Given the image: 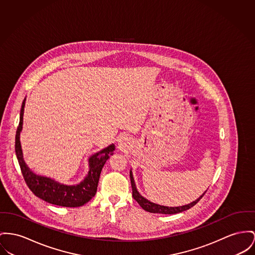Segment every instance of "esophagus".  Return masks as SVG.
Here are the masks:
<instances>
[{
	"mask_svg": "<svg viewBox=\"0 0 255 255\" xmlns=\"http://www.w3.org/2000/svg\"><path fill=\"white\" fill-rule=\"evenodd\" d=\"M118 144H119L120 148H125V145H126V143H125V141H124V138H121L119 140V142H118Z\"/></svg>",
	"mask_w": 255,
	"mask_h": 255,
	"instance_id": "obj_1",
	"label": "esophagus"
}]
</instances>
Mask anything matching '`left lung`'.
Here are the masks:
<instances>
[{
    "label": "left lung",
    "mask_w": 255,
    "mask_h": 255,
    "mask_svg": "<svg viewBox=\"0 0 255 255\" xmlns=\"http://www.w3.org/2000/svg\"><path fill=\"white\" fill-rule=\"evenodd\" d=\"M129 176H130V183H131V187H132V196H133V198L137 201V203L142 207V209H144L145 211H147L149 213H153V214L173 215V214H178V213H182L184 211H187V210L190 209L191 207H193L195 204L197 203L203 197L204 194L207 191L206 190L201 196H199V198H197L195 201H193L191 203L183 205V206H178V207H168V206H163V205L153 203V202H151L150 200L146 199L144 196H142L136 188L135 182H134L131 170L129 172Z\"/></svg>",
    "instance_id": "obj_1"
}]
</instances>
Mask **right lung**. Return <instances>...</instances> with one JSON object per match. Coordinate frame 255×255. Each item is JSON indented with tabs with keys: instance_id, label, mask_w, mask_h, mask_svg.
Returning <instances> with one entry per match:
<instances>
[{
	"instance_id": "1",
	"label": "right lung",
	"mask_w": 255,
	"mask_h": 255,
	"mask_svg": "<svg viewBox=\"0 0 255 255\" xmlns=\"http://www.w3.org/2000/svg\"><path fill=\"white\" fill-rule=\"evenodd\" d=\"M26 99L22 102L20 111V121L15 135V153L21 168L22 175L27 186L35 196L48 203L62 207H80L89 202L95 195L98 189V184L102 167L106 160L113 154L115 145L111 144L99 153L89 157L88 175L78 185L68 186L61 184L49 177L40 176L34 173L26 164L20 143V133L23 127V115Z\"/></svg>"
}]
</instances>
